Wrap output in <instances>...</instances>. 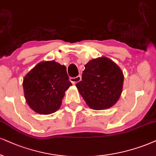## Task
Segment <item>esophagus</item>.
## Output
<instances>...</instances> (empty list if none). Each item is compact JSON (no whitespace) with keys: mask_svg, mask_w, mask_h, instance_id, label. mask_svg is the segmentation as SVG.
Returning <instances> with one entry per match:
<instances>
[{"mask_svg":"<svg viewBox=\"0 0 156 156\" xmlns=\"http://www.w3.org/2000/svg\"><path fill=\"white\" fill-rule=\"evenodd\" d=\"M81 80H82L81 76H80H80H76V77H72V78L70 79V81L72 82L73 84H75L78 83L79 82L81 81Z\"/></svg>","mask_w":156,"mask_h":156,"instance_id":"obj_1","label":"esophagus"}]
</instances>
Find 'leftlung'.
Here are the masks:
<instances>
[{
	"label": "left lung",
	"mask_w": 156,
	"mask_h": 156,
	"mask_svg": "<svg viewBox=\"0 0 156 156\" xmlns=\"http://www.w3.org/2000/svg\"><path fill=\"white\" fill-rule=\"evenodd\" d=\"M84 67L82 81L76 86L86 103L94 110L111 108L122 92L124 75L121 69L105 57L93 59Z\"/></svg>",
	"instance_id": "obj_1"
}]
</instances>
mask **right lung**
I'll use <instances>...</instances> for the list:
<instances>
[{"mask_svg": "<svg viewBox=\"0 0 156 156\" xmlns=\"http://www.w3.org/2000/svg\"><path fill=\"white\" fill-rule=\"evenodd\" d=\"M72 84L66 67L54 61L38 63L23 80L26 101L40 114H51L59 109L65 92Z\"/></svg>", "mask_w": 156, "mask_h": 156, "instance_id": "obj_1", "label": "right lung"}]
</instances>
